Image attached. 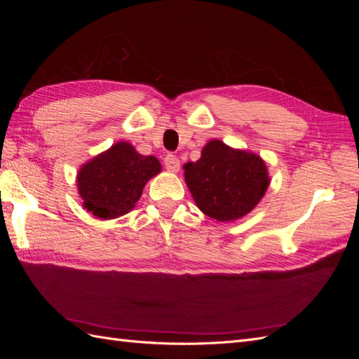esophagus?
<instances>
[{"label":"esophagus","instance_id":"1","mask_svg":"<svg viewBox=\"0 0 359 359\" xmlns=\"http://www.w3.org/2000/svg\"><path fill=\"white\" fill-rule=\"evenodd\" d=\"M165 166H166V169H168L169 172L177 173V172L180 170V160H178L175 156L169 154V156L165 158Z\"/></svg>","mask_w":359,"mask_h":359}]
</instances>
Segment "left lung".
<instances>
[{
  "instance_id": "8db88e82",
  "label": "left lung",
  "mask_w": 359,
  "mask_h": 359,
  "mask_svg": "<svg viewBox=\"0 0 359 359\" xmlns=\"http://www.w3.org/2000/svg\"><path fill=\"white\" fill-rule=\"evenodd\" d=\"M198 208L217 222H235L252 212L269 186L266 163L256 153L211 139L198 161L182 166Z\"/></svg>"
}]
</instances>
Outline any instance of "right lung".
<instances>
[{
    "label": "right lung",
    "mask_w": 359,
    "mask_h": 359,
    "mask_svg": "<svg viewBox=\"0 0 359 359\" xmlns=\"http://www.w3.org/2000/svg\"><path fill=\"white\" fill-rule=\"evenodd\" d=\"M160 172L157 157L119 140L81 166L76 182L82 206L97 219H118L135 208L147 182Z\"/></svg>",
    "instance_id": "add662e5"
}]
</instances>
